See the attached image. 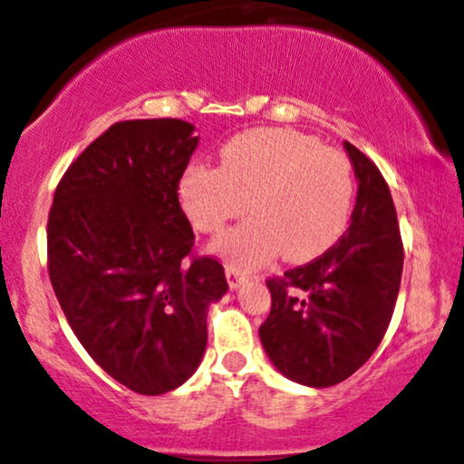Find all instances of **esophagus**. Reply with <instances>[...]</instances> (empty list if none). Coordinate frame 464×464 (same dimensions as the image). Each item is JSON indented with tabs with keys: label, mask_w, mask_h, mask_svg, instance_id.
Instances as JSON below:
<instances>
[{
	"label": "esophagus",
	"mask_w": 464,
	"mask_h": 464,
	"mask_svg": "<svg viewBox=\"0 0 464 464\" xmlns=\"http://www.w3.org/2000/svg\"><path fill=\"white\" fill-rule=\"evenodd\" d=\"M227 281H228V285L233 287V290H237V287L242 285V281H244V273H242V270L233 268V266H227Z\"/></svg>",
	"instance_id": "34e87169"
}]
</instances>
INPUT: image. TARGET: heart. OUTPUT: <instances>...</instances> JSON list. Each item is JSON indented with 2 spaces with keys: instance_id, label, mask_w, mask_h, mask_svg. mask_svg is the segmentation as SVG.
I'll return each mask as SVG.
<instances>
[{
  "instance_id": "heart-1",
  "label": "heart",
  "mask_w": 464,
  "mask_h": 464,
  "mask_svg": "<svg viewBox=\"0 0 464 464\" xmlns=\"http://www.w3.org/2000/svg\"><path fill=\"white\" fill-rule=\"evenodd\" d=\"M222 168L191 165L180 205L202 233H216L248 209L253 216L214 239L211 250L237 270L284 253L287 262L318 257L343 236L353 202L351 165L301 132L255 129L222 148Z\"/></svg>"
}]
</instances>
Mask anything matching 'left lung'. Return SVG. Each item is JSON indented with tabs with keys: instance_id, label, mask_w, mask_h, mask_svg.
Masks as SVG:
<instances>
[{
	"instance_id": "obj_1",
	"label": "left lung",
	"mask_w": 464,
	"mask_h": 464,
	"mask_svg": "<svg viewBox=\"0 0 464 464\" xmlns=\"http://www.w3.org/2000/svg\"><path fill=\"white\" fill-rule=\"evenodd\" d=\"M355 179L351 225L321 257L268 279L273 307L259 327L268 358L287 380L340 384L380 347L395 310L403 244L391 189L377 165L344 141Z\"/></svg>"
}]
</instances>
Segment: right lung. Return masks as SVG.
Here are the masks:
<instances>
[{"mask_svg": "<svg viewBox=\"0 0 464 464\" xmlns=\"http://www.w3.org/2000/svg\"><path fill=\"white\" fill-rule=\"evenodd\" d=\"M198 146L183 120L117 121L58 183L47 270L69 327L113 380L163 395L194 375L207 310L228 290L214 257H192L179 183Z\"/></svg>", "mask_w": 464, "mask_h": 464, "instance_id": "right-lung-1", "label": "right lung"}]
</instances>
